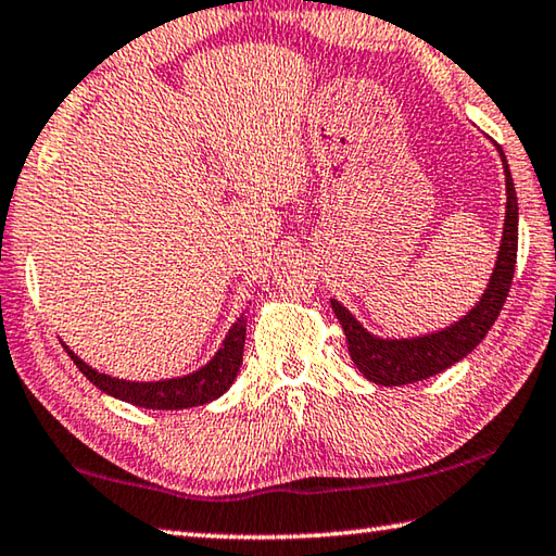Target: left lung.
<instances>
[{"instance_id": "obj_1", "label": "left lung", "mask_w": 556, "mask_h": 556, "mask_svg": "<svg viewBox=\"0 0 556 556\" xmlns=\"http://www.w3.org/2000/svg\"><path fill=\"white\" fill-rule=\"evenodd\" d=\"M501 159L505 170V192H508L503 243L498 251V261H495L491 283L485 288L481 303L469 315L434 334H425L417 339H381L366 332L344 305L332 300L334 315L346 334L352 362L368 381H374L376 386H405L422 381V378H430L434 374H442L444 368L454 366L466 354H471L481 344V339L489 334L495 319H498L505 298L510 293L515 258H518V194H515L513 175L503 151Z\"/></svg>"}]
</instances>
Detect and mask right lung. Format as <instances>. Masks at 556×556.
Wrapping results in <instances>:
<instances>
[{"mask_svg":"<svg viewBox=\"0 0 556 556\" xmlns=\"http://www.w3.org/2000/svg\"><path fill=\"white\" fill-rule=\"evenodd\" d=\"M243 339H247V315H241L237 323L231 325L219 352L214 354L212 362L204 364L200 371L153 383H134L124 381V378H112L94 371L92 366H87L83 358H77L65 344L63 346L67 356L73 358V364L85 374L87 381L94 383L102 393L119 397V401H126L131 405L149 407V410H182V407L212 403L214 397L229 391L243 358Z\"/></svg>","mask_w":556,"mask_h":556,"instance_id":"add662e5","label":"right lung"}]
</instances>
